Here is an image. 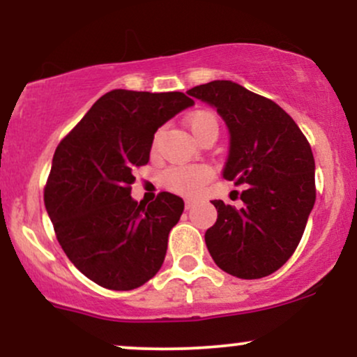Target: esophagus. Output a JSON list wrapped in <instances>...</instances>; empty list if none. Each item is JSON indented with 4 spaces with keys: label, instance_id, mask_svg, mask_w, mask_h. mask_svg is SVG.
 <instances>
[{
    "label": "esophagus",
    "instance_id": "esophagus-1",
    "mask_svg": "<svg viewBox=\"0 0 357 357\" xmlns=\"http://www.w3.org/2000/svg\"><path fill=\"white\" fill-rule=\"evenodd\" d=\"M184 204H186V210H190V208H192L196 204V199L195 198H186V199H184Z\"/></svg>",
    "mask_w": 357,
    "mask_h": 357
}]
</instances>
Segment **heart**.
I'll list each match as a JSON object with an SVG mask.
<instances>
[{"instance_id": "obj_1", "label": "heart", "mask_w": 357, "mask_h": 357, "mask_svg": "<svg viewBox=\"0 0 357 357\" xmlns=\"http://www.w3.org/2000/svg\"><path fill=\"white\" fill-rule=\"evenodd\" d=\"M188 129L191 134L198 139L203 136L206 130L218 129V119L210 110H196L186 119ZM211 169L204 165H192V166H176L166 171L165 183L169 190L181 195H195L204 183L211 179Z\"/></svg>"}]
</instances>
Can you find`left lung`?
Listing matches in <instances>:
<instances>
[{"mask_svg": "<svg viewBox=\"0 0 357 357\" xmlns=\"http://www.w3.org/2000/svg\"><path fill=\"white\" fill-rule=\"evenodd\" d=\"M216 109L230 134L223 178L247 190L243 208L211 202L218 218L204 233L215 264L238 278H261L292 257L315 203L312 149L275 102L231 80L188 90Z\"/></svg>", "mask_w": 357, "mask_h": 357, "instance_id": "obj_1", "label": "left lung"}]
</instances>
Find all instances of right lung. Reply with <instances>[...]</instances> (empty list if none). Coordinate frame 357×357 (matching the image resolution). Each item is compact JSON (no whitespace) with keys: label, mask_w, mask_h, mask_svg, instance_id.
<instances>
[{"label":"right lung","mask_w":357,"mask_h":357,"mask_svg":"<svg viewBox=\"0 0 357 357\" xmlns=\"http://www.w3.org/2000/svg\"><path fill=\"white\" fill-rule=\"evenodd\" d=\"M191 105L183 92L110 90L56 147L45 206L65 255L100 287L137 289L161 268L184 202L162 191L139 204L132 171L149 161L155 130Z\"/></svg>","instance_id":"right-lung-1"}]
</instances>
